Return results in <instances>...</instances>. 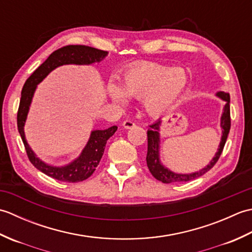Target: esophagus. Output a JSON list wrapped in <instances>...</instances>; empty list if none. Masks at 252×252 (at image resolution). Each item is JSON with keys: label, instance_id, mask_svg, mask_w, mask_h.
<instances>
[{"label": "esophagus", "instance_id": "esophagus-1", "mask_svg": "<svg viewBox=\"0 0 252 252\" xmlns=\"http://www.w3.org/2000/svg\"><path fill=\"white\" fill-rule=\"evenodd\" d=\"M122 126L125 129H132V127L135 126V123L131 120H125L122 123Z\"/></svg>", "mask_w": 252, "mask_h": 252}]
</instances>
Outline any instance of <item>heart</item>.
Segmentation results:
<instances>
[{"label":"heart","instance_id":"obj_1","mask_svg":"<svg viewBox=\"0 0 252 252\" xmlns=\"http://www.w3.org/2000/svg\"><path fill=\"white\" fill-rule=\"evenodd\" d=\"M122 83L123 89L115 83L108 85V94L112 100L126 105L127 96L136 99L145 98L147 111L158 116L184 92L187 74L184 69L145 62L127 68L122 74Z\"/></svg>","mask_w":252,"mask_h":252}]
</instances>
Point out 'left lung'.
I'll return each instance as SVG.
<instances>
[{
    "label": "left lung",
    "mask_w": 252,
    "mask_h": 252,
    "mask_svg": "<svg viewBox=\"0 0 252 252\" xmlns=\"http://www.w3.org/2000/svg\"><path fill=\"white\" fill-rule=\"evenodd\" d=\"M217 96L225 100V106H224L223 114L221 117V127L223 129L222 131V137L220 145H219V149L216 154V156L210 161L207 167L203 169L197 171L194 173L189 174H179L174 173L172 171H170L161 164L159 160V144H160V125H161V120H157L156 122L152 123L151 127H149L147 131V142H148V147H147V156H146V161H147V167L151 171V173L156 180L162 182L164 184H171V183H179V182H189L191 180H195L199 176L207 173L209 170L213 168V165L217 163V161L220 158L221 154L223 152L224 145H225V142L227 140V135L229 133V129H231V111H229V94L225 92H218Z\"/></svg>",
    "instance_id": "obj_1"
}]
</instances>
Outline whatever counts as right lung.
Segmentation results:
<instances>
[{
    "label": "right lung",
    "instance_id": "add662e5",
    "mask_svg": "<svg viewBox=\"0 0 252 252\" xmlns=\"http://www.w3.org/2000/svg\"><path fill=\"white\" fill-rule=\"evenodd\" d=\"M108 54L106 51L94 49V47L87 45H67L54 51L47 57V60L37 67L33 73L27 79L21 90V97L19 103V108L17 112V126L21 140L26 148L27 156L30 162L34 167L43 172L47 176L62 182H69V183H78L90 178L93 174L96 167H97L105 151L106 143L108 138L115 134L118 126H112L106 130H95L92 131L90 140L84 147L81 155L67 165L63 167H53L42 161L32 152L29 144L26 141L25 136V122L28 115L29 107L33 97L36 85L43 80L47 74L55 68L69 65H91V63H98Z\"/></svg>",
    "mask_w": 252,
    "mask_h": 252
}]
</instances>
